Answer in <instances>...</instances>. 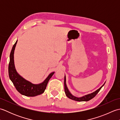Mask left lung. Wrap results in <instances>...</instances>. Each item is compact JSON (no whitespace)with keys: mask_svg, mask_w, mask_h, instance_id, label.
Returning <instances> with one entry per match:
<instances>
[{"mask_svg":"<svg viewBox=\"0 0 120 120\" xmlns=\"http://www.w3.org/2000/svg\"><path fill=\"white\" fill-rule=\"evenodd\" d=\"M66 79H65V76L64 77V91H65V93L66 95H67V97H68V98L71 99H73V100H74L76 101H90V99H92L93 98H94L96 95V94L98 93V92L100 91V90L101 89V88L103 87V86L105 85V83L104 84V85L101 86L100 88H99L98 90H97L96 91L94 92L93 93H91V94H89L88 95H86L84 96L83 97H81V98H76V97L72 95V94L70 93V92L68 91V89L67 86V85H66Z\"/></svg>","mask_w":120,"mask_h":120,"instance_id":"obj_1","label":"left lung"}]
</instances>
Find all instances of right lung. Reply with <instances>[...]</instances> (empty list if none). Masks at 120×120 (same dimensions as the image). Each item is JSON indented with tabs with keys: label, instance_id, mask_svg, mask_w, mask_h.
Instances as JSON below:
<instances>
[{
	"label": "right lung",
	"instance_id": "right-lung-1",
	"mask_svg": "<svg viewBox=\"0 0 120 120\" xmlns=\"http://www.w3.org/2000/svg\"><path fill=\"white\" fill-rule=\"evenodd\" d=\"M17 42V41H16L14 44L10 53V62L8 68L10 79L18 92H19L22 95L26 96H35L42 94L46 88L48 81L54 74V72L50 73L47 78L44 81V82L39 85L32 84L29 81L25 80L19 74H18L15 70L14 63V52Z\"/></svg>",
	"mask_w": 120,
	"mask_h": 120
}]
</instances>
